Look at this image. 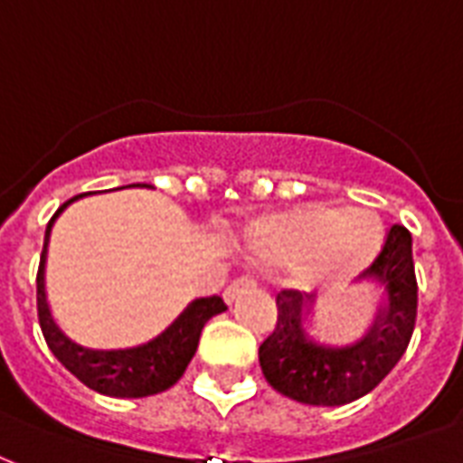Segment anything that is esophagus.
Masks as SVG:
<instances>
[{"label":"esophagus","mask_w":463,"mask_h":463,"mask_svg":"<svg viewBox=\"0 0 463 463\" xmlns=\"http://www.w3.org/2000/svg\"><path fill=\"white\" fill-rule=\"evenodd\" d=\"M256 278L253 276H241V278H236L234 283L229 285L227 290H224V300L227 302H234L236 298L241 293H246V290H251V288H256Z\"/></svg>","instance_id":"esophagus-1"}]
</instances>
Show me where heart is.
<instances>
[{"label": "heart", "instance_id": "b5f03b06", "mask_svg": "<svg viewBox=\"0 0 463 463\" xmlns=\"http://www.w3.org/2000/svg\"><path fill=\"white\" fill-rule=\"evenodd\" d=\"M383 229L368 212H342L329 204H305L263 219L253 229V253L263 260H302L315 256L317 273L344 278L373 260Z\"/></svg>", "mask_w": 463, "mask_h": 463}]
</instances>
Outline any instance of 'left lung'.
<instances>
[{
  "instance_id": "1",
  "label": "left lung",
  "mask_w": 463,
  "mask_h": 463,
  "mask_svg": "<svg viewBox=\"0 0 463 463\" xmlns=\"http://www.w3.org/2000/svg\"><path fill=\"white\" fill-rule=\"evenodd\" d=\"M385 285V307L359 344L329 349L307 339L300 290H280L278 319L259 349L263 376L278 392L307 405H346L371 392L405 354L417 319V278L412 236L402 224L385 232L383 246L366 270Z\"/></svg>"
}]
</instances>
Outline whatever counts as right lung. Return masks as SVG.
<instances>
[{"instance_id":"add662e5","label":"right lung","mask_w":463,"mask_h":463,"mask_svg":"<svg viewBox=\"0 0 463 463\" xmlns=\"http://www.w3.org/2000/svg\"><path fill=\"white\" fill-rule=\"evenodd\" d=\"M82 197V194H78ZM72 197V200H78ZM58 207L46 227V239H43V251H41V263H38L36 276V307H38V325L46 336L48 349L53 351L55 359L71 371L72 376L80 378L87 388L112 395V398H146L153 392L168 391L170 385H175L180 376L185 373L187 364L197 351V342L203 335L204 322L219 312L227 310L224 300L219 295L212 298H200L187 307L175 325L168 332H163L158 339L137 346V349L124 351H92L71 342L62 335L58 325L51 317L46 302V290H43V266H46V249L51 227L55 217L61 214L68 204Z\"/></svg>"}]
</instances>
